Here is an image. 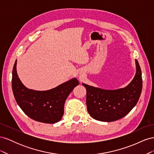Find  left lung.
<instances>
[{
  "label": "left lung",
  "instance_id": "left-lung-1",
  "mask_svg": "<svg viewBox=\"0 0 154 154\" xmlns=\"http://www.w3.org/2000/svg\"><path fill=\"white\" fill-rule=\"evenodd\" d=\"M136 72L132 82L124 88L106 90L82 83L86 88L88 114L101 122H111L125 117L136 106L142 87L141 70L136 60Z\"/></svg>",
  "mask_w": 154,
  "mask_h": 154
}]
</instances>
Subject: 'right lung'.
Listing matches in <instances>:
<instances>
[{"label": "right lung", "mask_w": 154, "mask_h": 154, "mask_svg": "<svg viewBox=\"0 0 154 154\" xmlns=\"http://www.w3.org/2000/svg\"><path fill=\"white\" fill-rule=\"evenodd\" d=\"M76 78L48 91H35L24 85L17 72V60L12 72V90L17 104L29 117L37 122L55 123L61 120L64 104L74 88L78 85Z\"/></svg>", "instance_id": "1"}]
</instances>
